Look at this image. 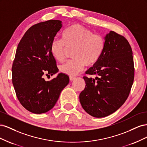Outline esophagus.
Masks as SVG:
<instances>
[{"label": "esophagus", "mask_w": 147, "mask_h": 147, "mask_svg": "<svg viewBox=\"0 0 147 147\" xmlns=\"http://www.w3.org/2000/svg\"><path fill=\"white\" fill-rule=\"evenodd\" d=\"M75 79V77H71V76H70V77H69V80H70V82L74 81Z\"/></svg>", "instance_id": "esophagus-1"}]
</instances>
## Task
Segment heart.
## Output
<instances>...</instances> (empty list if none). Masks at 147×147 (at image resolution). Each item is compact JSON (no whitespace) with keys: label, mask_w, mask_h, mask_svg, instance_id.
<instances>
[{"label":"heart","mask_w":147,"mask_h":147,"mask_svg":"<svg viewBox=\"0 0 147 147\" xmlns=\"http://www.w3.org/2000/svg\"><path fill=\"white\" fill-rule=\"evenodd\" d=\"M105 40L102 35L75 24L70 26L62 34V40L55 38L51 42L50 51L53 57L59 63L66 58L67 50H72L74 59L61 65V71L73 77L84 69V66L96 64L103 53Z\"/></svg>","instance_id":"heart-1"}]
</instances>
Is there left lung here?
Wrapping results in <instances>:
<instances>
[{
	"label": "left lung",
	"mask_w": 147,
	"mask_h": 147,
	"mask_svg": "<svg viewBox=\"0 0 147 147\" xmlns=\"http://www.w3.org/2000/svg\"><path fill=\"white\" fill-rule=\"evenodd\" d=\"M103 53L86 72L94 79L83 77L84 90L79 96L85 112L96 118L114 113L125 102L134 78L132 51L128 41L114 31L107 34Z\"/></svg>",
	"instance_id": "1"
}]
</instances>
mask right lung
Here are the masks:
<instances>
[{
    "label": "right lung",
    "mask_w": 147,
    "mask_h": 147,
    "mask_svg": "<svg viewBox=\"0 0 147 147\" xmlns=\"http://www.w3.org/2000/svg\"><path fill=\"white\" fill-rule=\"evenodd\" d=\"M61 28L59 20L35 24L26 31L16 49L12 83L21 104L33 113L50 110L69 82V77L63 73L50 81L43 78L45 74L50 76L59 71L50 45Z\"/></svg>",
    "instance_id": "obj_1"
}]
</instances>
